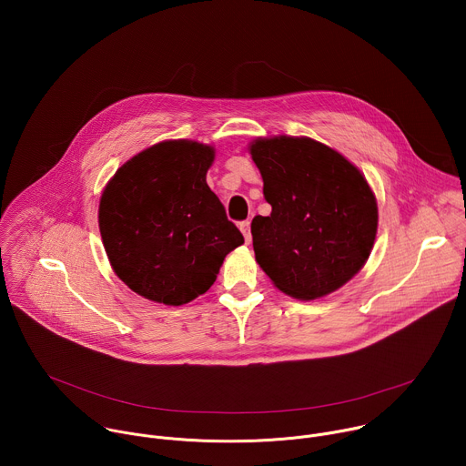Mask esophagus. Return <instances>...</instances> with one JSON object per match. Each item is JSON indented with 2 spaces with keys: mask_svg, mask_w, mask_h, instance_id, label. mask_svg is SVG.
<instances>
[{
  "mask_svg": "<svg viewBox=\"0 0 466 466\" xmlns=\"http://www.w3.org/2000/svg\"><path fill=\"white\" fill-rule=\"evenodd\" d=\"M239 230L243 232L245 241L250 243V241H252V236H250V223H248V221H241V223H239Z\"/></svg>",
  "mask_w": 466,
  "mask_h": 466,
  "instance_id": "1",
  "label": "esophagus"
}]
</instances>
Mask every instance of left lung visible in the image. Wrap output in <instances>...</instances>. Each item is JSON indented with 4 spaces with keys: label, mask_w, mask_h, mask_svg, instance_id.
<instances>
[{
    "label": "left lung",
    "mask_w": 466,
    "mask_h": 466,
    "mask_svg": "<svg viewBox=\"0 0 466 466\" xmlns=\"http://www.w3.org/2000/svg\"><path fill=\"white\" fill-rule=\"evenodd\" d=\"M250 155L271 216L250 225L256 261L300 300L345 286L363 268L378 230L376 197L361 171L311 138H258Z\"/></svg>",
    "instance_id": "obj_1"
}]
</instances>
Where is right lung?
Instances as JSON below:
<instances>
[{"label":"right lung","mask_w":466,"mask_h":466,"mask_svg":"<svg viewBox=\"0 0 466 466\" xmlns=\"http://www.w3.org/2000/svg\"><path fill=\"white\" fill-rule=\"evenodd\" d=\"M216 151L191 140L160 142L125 162L105 186L99 230L114 273L132 291L186 304L216 282L243 243L207 184Z\"/></svg>","instance_id":"obj_1"}]
</instances>
